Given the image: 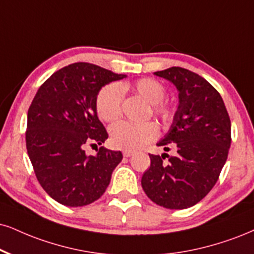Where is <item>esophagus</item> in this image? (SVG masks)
<instances>
[{"label":"esophagus","mask_w":254,"mask_h":254,"mask_svg":"<svg viewBox=\"0 0 254 254\" xmlns=\"http://www.w3.org/2000/svg\"><path fill=\"white\" fill-rule=\"evenodd\" d=\"M122 154H124V156H126V158H129V156H132L134 154V152L133 151H124Z\"/></svg>","instance_id":"1"}]
</instances>
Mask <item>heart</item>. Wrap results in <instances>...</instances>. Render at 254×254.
I'll return each instance as SVG.
<instances>
[{"label":"heart","mask_w":254,"mask_h":254,"mask_svg":"<svg viewBox=\"0 0 254 254\" xmlns=\"http://www.w3.org/2000/svg\"><path fill=\"white\" fill-rule=\"evenodd\" d=\"M135 93L152 106L153 113L162 119H167L170 111L162 105L165 98V87L154 79H141L133 83H112L100 90L96 99V111L103 121L112 122L120 117L124 93ZM111 141L115 148L133 151L151 142L158 135V128L152 122L134 124L120 121L111 127Z\"/></svg>","instance_id":"b5f03b06"}]
</instances>
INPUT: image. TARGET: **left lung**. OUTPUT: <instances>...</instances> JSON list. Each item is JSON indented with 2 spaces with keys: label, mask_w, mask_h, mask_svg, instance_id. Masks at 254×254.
<instances>
[{
  "label": "left lung",
  "mask_w": 254,
  "mask_h": 254,
  "mask_svg": "<svg viewBox=\"0 0 254 254\" xmlns=\"http://www.w3.org/2000/svg\"><path fill=\"white\" fill-rule=\"evenodd\" d=\"M178 90L177 112L170 130L156 143L175 155L149 154L151 167L141 186L149 199L168 209L189 208L213 189L227 160L231 120L220 94L200 75L181 67L155 71Z\"/></svg>",
  "instance_id": "1"
}]
</instances>
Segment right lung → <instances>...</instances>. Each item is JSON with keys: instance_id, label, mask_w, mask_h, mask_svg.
I'll use <instances>...</instances> for the list:
<instances>
[{"instance_id": "obj_1", "label": "right lung", "mask_w": 254, "mask_h": 254, "mask_svg": "<svg viewBox=\"0 0 254 254\" xmlns=\"http://www.w3.org/2000/svg\"><path fill=\"white\" fill-rule=\"evenodd\" d=\"M124 77L86 62L69 64L40 87L28 109V156L42 189L62 205L79 207L98 200L122 160L120 151L105 147L87 155L84 145L107 140L96 99L102 87Z\"/></svg>"}]
</instances>
